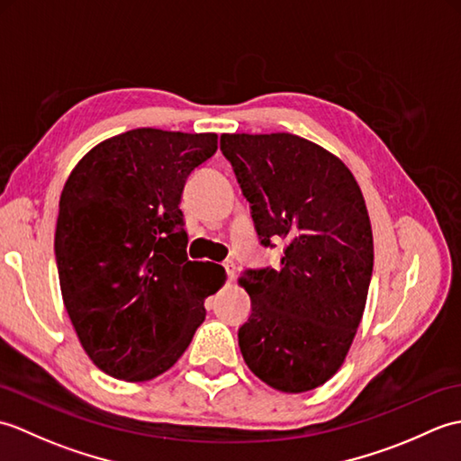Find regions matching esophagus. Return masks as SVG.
Instances as JSON below:
<instances>
[{
	"label": "esophagus",
	"instance_id": "1",
	"mask_svg": "<svg viewBox=\"0 0 461 461\" xmlns=\"http://www.w3.org/2000/svg\"><path fill=\"white\" fill-rule=\"evenodd\" d=\"M223 269H225V276H228V281H231L233 276H236V263H233V261H225V263H223Z\"/></svg>",
	"mask_w": 461,
	"mask_h": 461
}]
</instances>
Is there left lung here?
Returning a JSON list of instances; mask_svg holds the SVG:
<instances>
[{"label": "left lung", "mask_w": 461, "mask_h": 461, "mask_svg": "<svg viewBox=\"0 0 461 461\" xmlns=\"http://www.w3.org/2000/svg\"><path fill=\"white\" fill-rule=\"evenodd\" d=\"M263 248L279 267L243 271L251 315L238 330L249 370L281 393H307L345 362L372 277V230L355 176L289 132L221 134Z\"/></svg>", "instance_id": "1"}]
</instances>
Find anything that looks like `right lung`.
Here are the masks:
<instances>
[{"instance_id":"obj_1","label":"right lung","mask_w":461,"mask_h":461,"mask_svg":"<svg viewBox=\"0 0 461 461\" xmlns=\"http://www.w3.org/2000/svg\"><path fill=\"white\" fill-rule=\"evenodd\" d=\"M218 134L134 129L96 144L59 200L55 259L63 303L106 375L144 382L168 370L221 287V266L190 261L180 210Z\"/></svg>"}]
</instances>
